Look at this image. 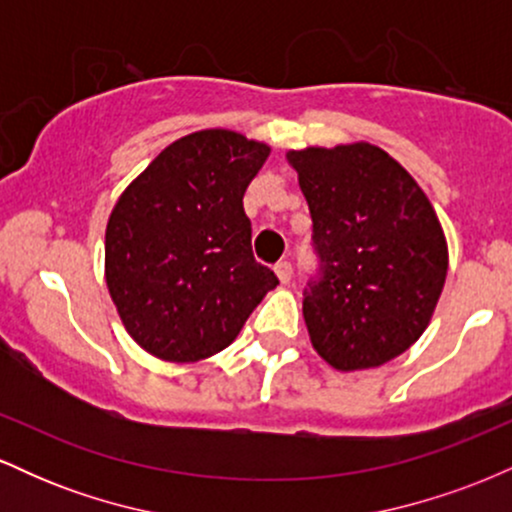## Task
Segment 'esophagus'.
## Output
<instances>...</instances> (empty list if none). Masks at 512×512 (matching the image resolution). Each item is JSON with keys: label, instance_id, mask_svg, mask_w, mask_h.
I'll return each instance as SVG.
<instances>
[{"label": "esophagus", "instance_id": "34e87169", "mask_svg": "<svg viewBox=\"0 0 512 512\" xmlns=\"http://www.w3.org/2000/svg\"><path fill=\"white\" fill-rule=\"evenodd\" d=\"M274 272H276V276H279V281L281 284H289L291 281V262H286V260H281V262H276L274 264Z\"/></svg>", "mask_w": 512, "mask_h": 512}]
</instances>
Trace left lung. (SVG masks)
Returning a JSON list of instances; mask_svg holds the SVG:
<instances>
[{"mask_svg":"<svg viewBox=\"0 0 512 512\" xmlns=\"http://www.w3.org/2000/svg\"><path fill=\"white\" fill-rule=\"evenodd\" d=\"M286 161L313 216L322 279L303 320L334 370L385 366L426 332L448 276V240L419 182L368 142L305 146Z\"/></svg>","mask_w":512,"mask_h":512,"instance_id":"8db88e82","label":"left lung"}]
</instances>
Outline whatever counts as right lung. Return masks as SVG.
<instances>
[{"label":"right lung","mask_w":512,"mask_h":512,"mask_svg":"<svg viewBox=\"0 0 512 512\" xmlns=\"http://www.w3.org/2000/svg\"><path fill=\"white\" fill-rule=\"evenodd\" d=\"M272 146L233 129L175 139L105 226V284L129 337L168 363L226 349L279 279L252 255L243 195Z\"/></svg>","instance_id":"right-lung-1"}]
</instances>
